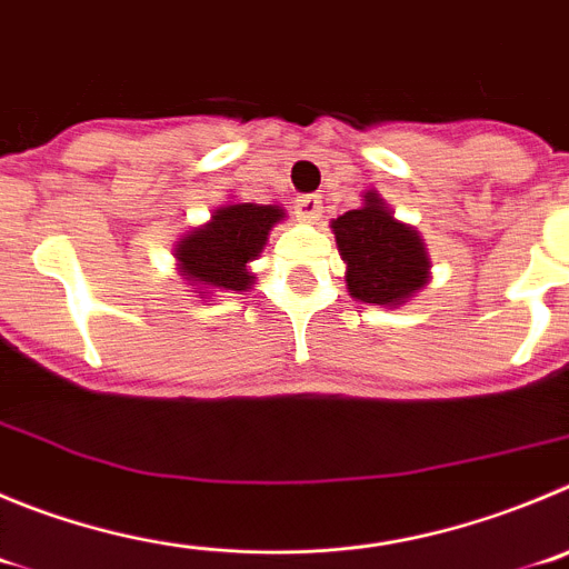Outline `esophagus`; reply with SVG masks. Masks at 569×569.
I'll return each instance as SVG.
<instances>
[{"label": "esophagus", "instance_id": "1", "mask_svg": "<svg viewBox=\"0 0 569 569\" xmlns=\"http://www.w3.org/2000/svg\"><path fill=\"white\" fill-rule=\"evenodd\" d=\"M295 212H297V219L302 221V224H317L322 216V199L320 196L309 193V196H300L295 204Z\"/></svg>", "mask_w": 569, "mask_h": 569}]
</instances>
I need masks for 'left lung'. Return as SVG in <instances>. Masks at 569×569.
<instances>
[{
  "label": "left lung",
  "mask_w": 569,
  "mask_h": 569,
  "mask_svg": "<svg viewBox=\"0 0 569 569\" xmlns=\"http://www.w3.org/2000/svg\"><path fill=\"white\" fill-rule=\"evenodd\" d=\"M345 283L353 300L398 309L429 283V252L416 227L392 216L376 190L362 196V207L331 221Z\"/></svg>",
  "instance_id": "obj_1"
}]
</instances>
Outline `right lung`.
I'll use <instances>...</instances> for the list:
<instances>
[{"instance_id": "right-lung-1", "label": "right lung", "mask_w": 569, "mask_h": 569, "mask_svg": "<svg viewBox=\"0 0 569 569\" xmlns=\"http://www.w3.org/2000/svg\"><path fill=\"white\" fill-rule=\"evenodd\" d=\"M283 219L286 210L278 204L227 201L212 210L210 221L179 238L173 247L177 272L204 300L212 291H249L254 283L249 263L258 260L272 227Z\"/></svg>"}]
</instances>
